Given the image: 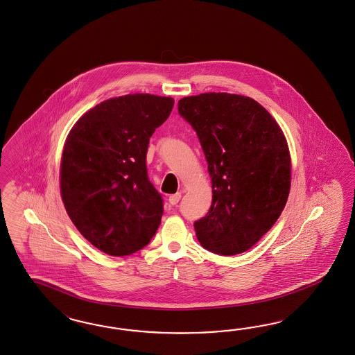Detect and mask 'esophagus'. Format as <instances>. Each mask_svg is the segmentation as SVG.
<instances>
[{"mask_svg": "<svg viewBox=\"0 0 355 355\" xmlns=\"http://www.w3.org/2000/svg\"><path fill=\"white\" fill-rule=\"evenodd\" d=\"M181 196H182L181 193H174V195H171V196H169V203H171L172 205H178V202L181 200Z\"/></svg>", "mask_w": 355, "mask_h": 355, "instance_id": "obj_1", "label": "esophagus"}]
</instances>
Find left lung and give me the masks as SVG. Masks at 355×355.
Masks as SVG:
<instances>
[{
  "instance_id": "obj_1",
  "label": "left lung",
  "mask_w": 355,
  "mask_h": 355,
  "mask_svg": "<svg viewBox=\"0 0 355 355\" xmlns=\"http://www.w3.org/2000/svg\"><path fill=\"white\" fill-rule=\"evenodd\" d=\"M178 113L196 131L212 180V205L195 221L196 236L218 255L245 252L277 221L289 196L284 132L258 101L234 94L183 97Z\"/></svg>"
}]
</instances>
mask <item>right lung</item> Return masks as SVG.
Masks as SVG:
<instances>
[{
	"instance_id": "1",
	"label": "right lung",
	"mask_w": 355,
	"mask_h": 355,
	"mask_svg": "<svg viewBox=\"0 0 355 355\" xmlns=\"http://www.w3.org/2000/svg\"><path fill=\"white\" fill-rule=\"evenodd\" d=\"M172 97L109 98L78 119L64 143L60 184L80 234L112 257L137 252L162 223V193L148 180L147 150L169 117Z\"/></svg>"
}]
</instances>
